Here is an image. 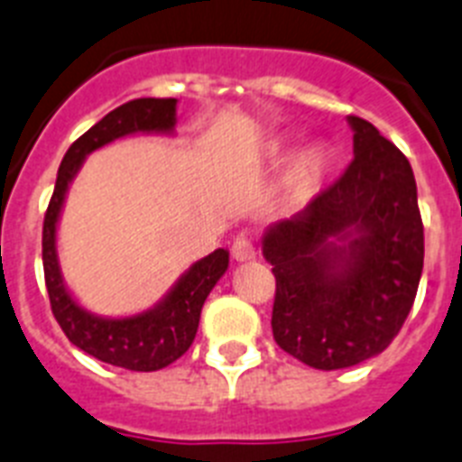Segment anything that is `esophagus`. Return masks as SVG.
I'll list each match as a JSON object with an SVG mask.
<instances>
[{
	"label": "esophagus",
	"mask_w": 462,
	"mask_h": 462,
	"mask_svg": "<svg viewBox=\"0 0 462 462\" xmlns=\"http://www.w3.org/2000/svg\"><path fill=\"white\" fill-rule=\"evenodd\" d=\"M232 258L239 261V263L251 261V258H256V246H254L246 237H237L235 244H232Z\"/></svg>",
	"instance_id": "obj_1"
}]
</instances>
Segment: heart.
<instances>
[{
	"mask_svg": "<svg viewBox=\"0 0 462 462\" xmlns=\"http://www.w3.org/2000/svg\"><path fill=\"white\" fill-rule=\"evenodd\" d=\"M332 159L322 146H309L294 156L287 172H284L282 194L284 204L291 208L309 204L310 199L320 192L322 182L328 178Z\"/></svg>",
	"mask_w": 462,
	"mask_h": 462,
	"instance_id": "obj_1",
	"label": "heart"
}]
</instances>
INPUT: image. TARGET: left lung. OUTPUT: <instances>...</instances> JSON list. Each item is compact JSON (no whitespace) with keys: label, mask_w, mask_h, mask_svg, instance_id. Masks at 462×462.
Returning a JSON list of instances; mask_svg holds the SVG:
<instances>
[{"label":"left lung","mask_w":462,"mask_h":462,"mask_svg":"<svg viewBox=\"0 0 462 462\" xmlns=\"http://www.w3.org/2000/svg\"><path fill=\"white\" fill-rule=\"evenodd\" d=\"M354 161L303 211L270 225L273 337L316 370L382 354L418 294L425 235L413 168L373 123L348 116Z\"/></svg>","instance_id":"left-lung-1"}]
</instances>
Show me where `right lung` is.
I'll use <instances>...</instances> for the list:
<instances>
[{"mask_svg": "<svg viewBox=\"0 0 462 462\" xmlns=\"http://www.w3.org/2000/svg\"><path fill=\"white\" fill-rule=\"evenodd\" d=\"M175 108L178 99H133L114 108L97 125L89 127L80 140H75L59 166L54 194L49 201L42 227L44 282L56 322L85 354L95 356L97 361L108 365L137 373H153L171 365L192 346L206 296L211 294L216 282L225 275L230 265V254L216 249L189 265V270L180 275L178 282L172 284L171 291L153 309L130 318H104L82 309L63 282L56 254V225L61 218L70 182L89 153L127 134H171L178 123Z\"/></svg>", "mask_w": 462, "mask_h": 462, "instance_id": "add662e5", "label": "right lung"}]
</instances>
